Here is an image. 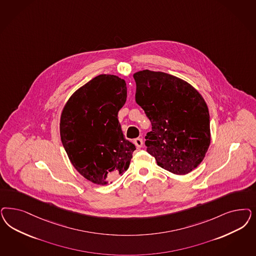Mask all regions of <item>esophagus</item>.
<instances>
[{"label": "esophagus", "instance_id": "1", "mask_svg": "<svg viewBox=\"0 0 256 256\" xmlns=\"http://www.w3.org/2000/svg\"><path fill=\"white\" fill-rule=\"evenodd\" d=\"M134 145L138 147V148H141L142 146H143V140H142V138H136L134 140Z\"/></svg>", "mask_w": 256, "mask_h": 256}]
</instances>
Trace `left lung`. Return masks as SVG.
<instances>
[{"mask_svg":"<svg viewBox=\"0 0 256 256\" xmlns=\"http://www.w3.org/2000/svg\"><path fill=\"white\" fill-rule=\"evenodd\" d=\"M134 79L136 102L152 124L145 136L147 152L166 170L190 174L204 160L211 140L206 100L190 84L174 75L144 70Z\"/></svg>","mask_w":256,"mask_h":256,"instance_id":"left-lung-1","label":"left lung"}]
</instances>
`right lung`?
Here are the masks:
<instances>
[{
	"mask_svg": "<svg viewBox=\"0 0 256 256\" xmlns=\"http://www.w3.org/2000/svg\"><path fill=\"white\" fill-rule=\"evenodd\" d=\"M127 98L124 79L100 74L75 91L60 118V136L76 170L106 184L128 170L136 146L124 136L118 113Z\"/></svg>",
	"mask_w": 256,
	"mask_h": 256,
	"instance_id": "add662e5",
	"label": "right lung"
}]
</instances>
